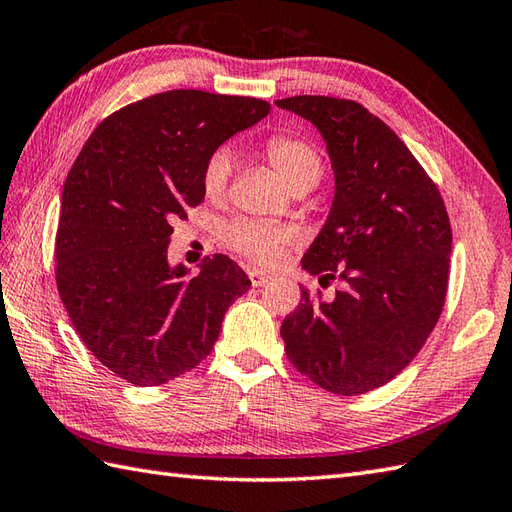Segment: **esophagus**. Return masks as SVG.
<instances>
[{
	"label": "esophagus",
	"instance_id": "1",
	"mask_svg": "<svg viewBox=\"0 0 512 512\" xmlns=\"http://www.w3.org/2000/svg\"><path fill=\"white\" fill-rule=\"evenodd\" d=\"M248 279H251V283H253V288H259V285H266L272 277L270 275H266V272H261V270H248Z\"/></svg>",
	"mask_w": 512,
	"mask_h": 512
}]
</instances>
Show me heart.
<instances>
[{"mask_svg": "<svg viewBox=\"0 0 512 512\" xmlns=\"http://www.w3.org/2000/svg\"><path fill=\"white\" fill-rule=\"evenodd\" d=\"M264 154L272 168L288 183L294 192L303 187H314L323 176V159L318 150L301 137L272 135L266 139ZM233 172V159L229 150H216L202 170V189L209 198H220L227 192ZM292 240L290 231L272 224L240 218L222 229V242L229 251L242 255L255 264H275L281 251Z\"/></svg>", "mask_w": 512, "mask_h": 512, "instance_id": "heart-1", "label": "heart"}]
</instances>
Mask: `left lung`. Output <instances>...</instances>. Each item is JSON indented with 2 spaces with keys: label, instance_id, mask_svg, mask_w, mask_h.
<instances>
[{
  "label": "left lung",
  "instance_id": "1",
  "mask_svg": "<svg viewBox=\"0 0 512 512\" xmlns=\"http://www.w3.org/2000/svg\"><path fill=\"white\" fill-rule=\"evenodd\" d=\"M277 106L327 141L336 196L303 268L320 285L344 283L334 301L301 288L281 325L285 355L320 388L364 395L399 375L441 318L451 253L445 202L395 130L360 102L294 95Z\"/></svg>",
  "mask_w": 512,
  "mask_h": 512
}]
</instances>
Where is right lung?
Wrapping results in <instances>:
<instances>
[{
  "label": "right lung",
  "mask_w": 512,
  "mask_h": 512,
  "mask_svg": "<svg viewBox=\"0 0 512 512\" xmlns=\"http://www.w3.org/2000/svg\"><path fill=\"white\" fill-rule=\"evenodd\" d=\"M270 104L174 89L122 106L93 130L63 187L56 288L71 325L106 368L161 386L211 353L229 305L251 281L227 255L187 279L168 266L172 222L205 200L202 170Z\"/></svg>",
  "instance_id": "1"
}]
</instances>
